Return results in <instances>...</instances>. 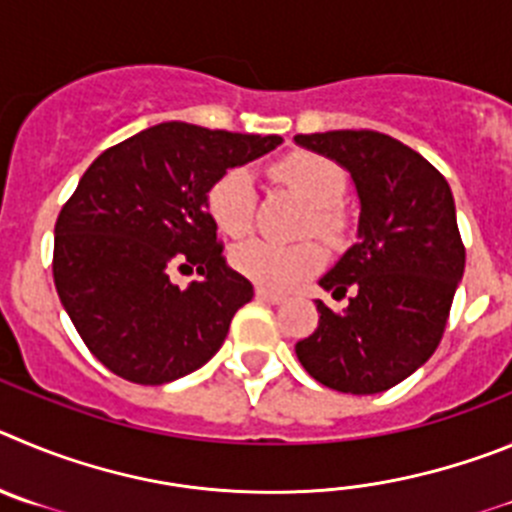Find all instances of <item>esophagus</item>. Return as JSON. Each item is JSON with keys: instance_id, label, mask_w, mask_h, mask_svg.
<instances>
[{"instance_id": "1", "label": "esophagus", "mask_w": 512, "mask_h": 512, "mask_svg": "<svg viewBox=\"0 0 512 512\" xmlns=\"http://www.w3.org/2000/svg\"><path fill=\"white\" fill-rule=\"evenodd\" d=\"M257 293V298H260V301H265V303H273V306H278V303H283L285 301V296H280V293H273V290H267V288H257L255 290Z\"/></svg>"}]
</instances>
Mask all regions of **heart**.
<instances>
[{"label": "heart", "mask_w": 512, "mask_h": 512, "mask_svg": "<svg viewBox=\"0 0 512 512\" xmlns=\"http://www.w3.org/2000/svg\"><path fill=\"white\" fill-rule=\"evenodd\" d=\"M275 181L296 191L308 206H313L308 229L334 242L342 234V216L336 206L347 191L344 170L329 158L316 153H290L273 165ZM206 206L214 224L229 237H242L252 224L255 183L247 168H232L214 181L206 193ZM234 270L255 280L262 288L285 290L303 275L316 273L324 265V250L316 242L278 245L267 239H247L232 250Z\"/></svg>", "instance_id": "obj_1"}]
</instances>
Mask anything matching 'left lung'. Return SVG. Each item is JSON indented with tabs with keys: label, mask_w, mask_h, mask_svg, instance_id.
I'll return each mask as SVG.
<instances>
[{
	"label": "left lung",
	"mask_w": 512,
	"mask_h": 512,
	"mask_svg": "<svg viewBox=\"0 0 512 512\" xmlns=\"http://www.w3.org/2000/svg\"><path fill=\"white\" fill-rule=\"evenodd\" d=\"M296 145L342 165L359 199L357 242L319 280L352 298L339 313L316 303L298 362L339 393H382L426 365L444 334L464 275L454 196L434 165L382 132H316Z\"/></svg>",
	"instance_id": "8db88e82"
}]
</instances>
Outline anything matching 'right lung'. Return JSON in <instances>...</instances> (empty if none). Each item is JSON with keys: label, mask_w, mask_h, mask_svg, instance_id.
Wrapping results in <instances>:
<instances>
[{"label": "right lung", "mask_w": 512, "mask_h": 512, "mask_svg": "<svg viewBox=\"0 0 512 512\" xmlns=\"http://www.w3.org/2000/svg\"><path fill=\"white\" fill-rule=\"evenodd\" d=\"M278 135L163 122L109 147L55 222L58 298L101 365L140 385L199 370L222 349L252 283L227 265L206 193L229 168L262 158ZM176 264L205 278L178 289Z\"/></svg>", "instance_id": "add662e5"}]
</instances>
